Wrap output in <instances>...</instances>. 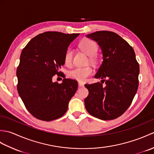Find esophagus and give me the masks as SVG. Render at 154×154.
<instances>
[{"label": "esophagus", "mask_w": 154, "mask_h": 154, "mask_svg": "<svg viewBox=\"0 0 154 154\" xmlns=\"http://www.w3.org/2000/svg\"><path fill=\"white\" fill-rule=\"evenodd\" d=\"M79 87H83L84 86V83H83V82H81V81H79Z\"/></svg>", "instance_id": "1"}]
</instances>
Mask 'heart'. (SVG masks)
Wrapping results in <instances>:
<instances>
[{"label": "heart", "instance_id": "1", "mask_svg": "<svg viewBox=\"0 0 154 154\" xmlns=\"http://www.w3.org/2000/svg\"><path fill=\"white\" fill-rule=\"evenodd\" d=\"M81 50L85 52L87 55L92 57L95 55L97 51V45L94 41L88 38L83 39L79 44ZM73 51L71 49L69 48L65 51L64 55V63L65 64L69 66L71 65L73 60ZM93 73L92 68L87 67H77L68 72V76L71 79L83 81Z\"/></svg>", "mask_w": 154, "mask_h": 154}]
</instances>
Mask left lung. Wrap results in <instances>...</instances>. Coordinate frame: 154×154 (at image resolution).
Here are the masks:
<instances>
[{
	"instance_id": "1",
	"label": "left lung",
	"mask_w": 154,
	"mask_h": 154,
	"mask_svg": "<svg viewBox=\"0 0 154 154\" xmlns=\"http://www.w3.org/2000/svg\"><path fill=\"white\" fill-rule=\"evenodd\" d=\"M87 37L97 42L103 61L94 78L106 82L85 84L89 95L85 99L91 115L101 120H113L125 112L137 92L140 66L132 46L119 35L110 31H98Z\"/></svg>"
}]
</instances>
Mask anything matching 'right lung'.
Wrapping results in <instances>:
<instances>
[{"mask_svg":"<svg viewBox=\"0 0 154 154\" xmlns=\"http://www.w3.org/2000/svg\"><path fill=\"white\" fill-rule=\"evenodd\" d=\"M79 34L45 32L33 38L23 49L16 71L17 90L32 116L51 121L64 115L69 100L77 91V81L63 77L53 82L61 72L64 55L71 42Z\"/></svg>","mask_w":154,"mask_h":154,"instance_id":"add662e5","label":"right lung"}]
</instances>
